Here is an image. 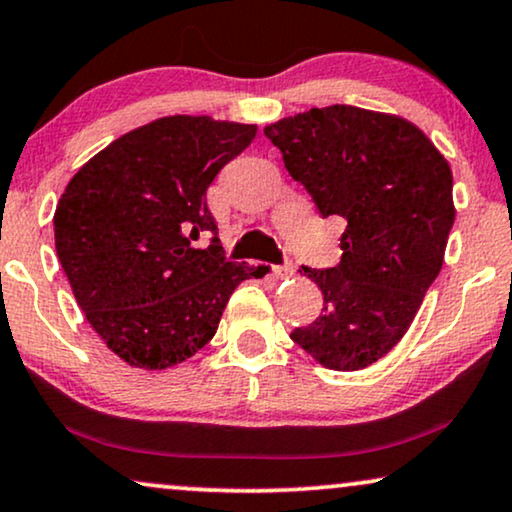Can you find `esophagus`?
Wrapping results in <instances>:
<instances>
[{"label":"esophagus","instance_id":"34e87169","mask_svg":"<svg viewBox=\"0 0 512 512\" xmlns=\"http://www.w3.org/2000/svg\"><path fill=\"white\" fill-rule=\"evenodd\" d=\"M274 274H276L278 278H290L292 274H295V264H292V262L276 264V267H274Z\"/></svg>","mask_w":512,"mask_h":512}]
</instances>
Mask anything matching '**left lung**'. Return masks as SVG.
<instances>
[{
    "label": "left lung",
    "instance_id": "obj_1",
    "mask_svg": "<svg viewBox=\"0 0 512 512\" xmlns=\"http://www.w3.org/2000/svg\"><path fill=\"white\" fill-rule=\"evenodd\" d=\"M264 135L318 213L346 220L337 267H302L323 309L290 339L330 370H363L400 342L440 274L452 170L410 121L351 105L313 107Z\"/></svg>",
    "mask_w": 512,
    "mask_h": 512
}]
</instances>
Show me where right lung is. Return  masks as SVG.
<instances>
[{
	"mask_svg": "<svg viewBox=\"0 0 512 512\" xmlns=\"http://www.w3.org/2000/svg\"><path fill=\"white\" fill-rule=\"evenodd\" d=\"M255 133L210 117L159 119L95 154L58 201V260L86 320L128 365L166 370L192 358L236 285L262 276L227 262L206 203Z\"/></svg>",
	"mask_w": 512,
	"mask_h": 512,
	"instance_id": "add662e5",
	"label": "right lung"
}]
</instances>
